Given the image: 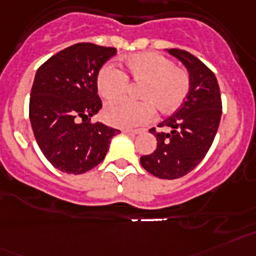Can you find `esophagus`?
Segmentation results:
<instances>
[{
  "label": "esophagus",
  "mask_w": 256,
  "mask_h": 256,
  "mask_svg": "<svg viewBox=\"0 0 256 256\" xmlns=\"http://www.w3.org/2000/svg\"><path fill=\"white\" fill-rule=\"evenodd\" d=\"M142 132L141 130H123V133H126V134H140V133Z\"/></svg>",
  "instance_id": "1"
}]
</instances>
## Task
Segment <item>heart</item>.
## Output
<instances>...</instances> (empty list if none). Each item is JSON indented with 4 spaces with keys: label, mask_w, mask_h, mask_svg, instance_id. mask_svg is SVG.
I'll return each mask as SVG.
<instances>
[{
    "label": "heart",
    "mask_w": 256,
    "mask_h": 256,
    "mask_svg": "<svg viewBox=\"0 0 256 256\" xmlns=\"http://www.w3.org/2000/svg\"><path fill=\"white\" fill-rule=\"evenodd\" d=\"M126 73L114 65H104L96 76V88L100 96L113 99L125 94L128 78L142 83L139 92L141 102L114 100L106 104L103 116L111 126L134 128L150 123L156 108L164 114L174 112L188 96L191 77L186 69L175 66L168 57L157 52H142L123 60Z\"/></svg>",
    "instance_id": "b5f03b06"
}]
</instances>
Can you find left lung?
Returning a JSON list of instances; mask_svg holds the SVG:
<instances>
[{"label": "left lung", "instance_id": "1", "mask_svg": "<svg viewBox=\"0 0 256 256\" xmlns=\"http://www.w3.org/2000/svg\"><path fill=\"white\" fill-rule=\"evenodd\" d=\"M168 54L186 65L191 77L188 96L180 108L158 126L170 132H150L157 149L140 158L148 172L161 179H176L192 171L208 153L218 130L222 102L217 78L204 62L187 50L170 48Z\"/></svg>", "mask_w": 256, "mask_h": 256}]
</instances>
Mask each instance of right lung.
I'll return each mask as SVG.
<instances>
[{
	"instance_id": "add662e5",
	"label": "right lung",
	"mask_w": 256,
	"mask_h": 256,
	"mask_svg": "<svg viewBox=\"0 0 256 256\" xmlns=\"http://www.w3.org/2000/svg\"><path fill=\"white\" fill-rule=\"evenodd\" d=\"M116 48L77 43L39 66L30 96V122L40 150L68 174H84L104 160L119 130L92 118L102 108L96 76Z\"/></svg>"
}]
</instances>
